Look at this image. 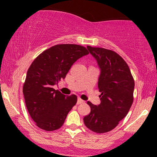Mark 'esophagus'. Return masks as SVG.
Listing matches in <instances>:
<instances>
[{
	"label": "esophagus",
	"instance_id": "esophagus-1",
	"mask_svg": "<svg viewBox=\"0 0 157 157\" xmlns=\"http://www.w3.org/2000/svg\"><path fill=\"white\" fill-rule=\"evenodd\" d=\"M83 102H84V100H82V99L80 98V97L77 99V104H81V103H83Z\"/></svg>",
	"mask_w": 157,
	"mask_h": 157
}]
</instances>
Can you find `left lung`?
Listing matches in <instances>:
<instances>
[{
    "mask_svg": "<svg viewBox=\"0 0 157 157\" xmlns=\"http://www.w3.org/2000/svg\"><path fill=\"white\" fill-rule=\"evenodd\" d=\"M100 69L98 89L100 103L88 102L91 112L83 118L85 125L95 133L113 130L128 113L134 100V80L128 64L118 54L103 48L87 46Z\"/></svg>",
    "mask_w": 157,
    "mask_h": 157,
    "instance_id": "obj_1",
    "label": "left lung"
}]
</instances>
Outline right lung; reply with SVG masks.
<instances>
[{"instance_id": "right-lung-1", "label": "right lung", "mask_w": 157, "mask_h": 157, "mask_svg": "<svg viewBox=\"0 0 157 157\" xmlns=\"http://www.w3.org/2000/svg\"><path fill=\"white\" fill-rule=\"evenodd\" d=\"M87 55L89 52L83 46L58 44L42 52L32 62L23 93L29 113L40 128L52 131L63 125L77 97L75 94L66 97L53 86L65 79L79 58Z\"/></svg>"}]
</instances>
